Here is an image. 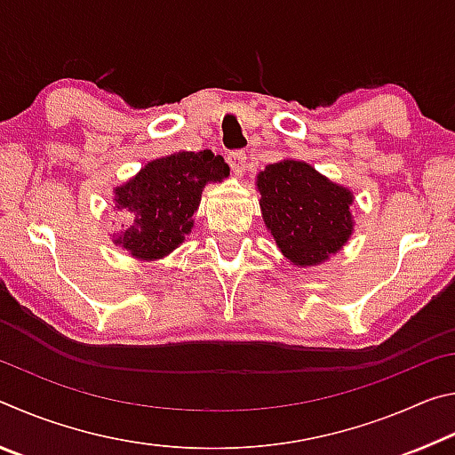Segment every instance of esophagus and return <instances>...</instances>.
I'll return each instance as SVG.
<instances>
[{"label": "esophagus", "mask_w": 455, "mask_h": 455, "mask_svg": "<svg viewBox=\"0 0 455 455\" xmlns=\"http://www.w3.org/2000/svg\"><path fill=\"white\" fill-rule=\"evenodd\" d=\"M228 164L233 168V172L236 176H243L246 171V154L243 150H236L228 156Z\"/></svg>", "instance_id": "esophagus-1"}]
</instances>
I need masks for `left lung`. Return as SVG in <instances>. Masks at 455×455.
I'll list each match as a JSON object with an SVG mask.
<instances>
[{
  "label": "left lung",
  "mask_w": 455,
  "mask_h": 455,
  "mask_svg": "<svg viewBox=\"0 0 455 455\" xmlns=\"http://www.w3.org/2000/svg\"><path fill=\"white\" fill-rule=\"evenodd\" d=\"M260 212L276 249L299 268L337 255L353 235V192L303 160L283 158L257 174Z\"/></svg>",
  "instance_id": "1"
}]
</instances>
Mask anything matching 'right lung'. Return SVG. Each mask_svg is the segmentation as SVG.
<instances>
[{
	"label": "right lung",
	"mask_w": 455,
	"mask_h": 455,
	"mask_svg": "<svg viewBox=\"0 0 455 455\" xmlns=\"http://www.w3.org/2000/svg\"><path fill=\"white\" fill-rule=\"evenodd\" d=\"M228 164L211 150L174 152L144 164L140 172L114 188V211L128 222L112 233V243L128 255L152 263L184 243L206 184L222 182Z\"/></svg>",
	"instance_id": "add662e5"
}]
</instances>
